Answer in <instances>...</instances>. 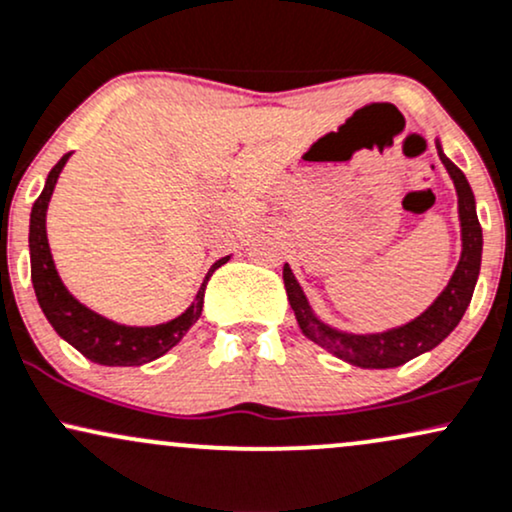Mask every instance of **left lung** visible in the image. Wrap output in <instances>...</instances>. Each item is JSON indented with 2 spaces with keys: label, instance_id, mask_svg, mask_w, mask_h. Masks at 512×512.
Returning a JSON list of instances; mask_svg holds the SVG:
<instances>
[{
  "label": "left lung",
  "instance_id": "left-lung-1",
  "mask_svg": "<svg viewBox=\"0 0 512 512\" xmlns=\"http://www.w3.org/2000/svg\"><path fill=\"white\" fill-rule=\"evenodd\" d=\"M438 158L450 174L458 196V220H460V261L450 275L448 285L443 292L431 302L419 316L402 326L378 330V333H350L340 330L323 321L314 314L309 299L294 278L290 263L282 268V280H285L287 299L294 311L302 333L323 350H328L333 357L342 362L359 366V369H395V366L407 364L419 354L431 352L436 345L453 333L455 326L465 316L467 306L472 302L474 285H477L479 268H482V249L484 237L477 218V201H474L472 186L467 177L455 165L453 160L443 153L441 138H436Z\"/></svg>",
  "mask_w": 512,
  "mask_h": 512
}]
</instances>
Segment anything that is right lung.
<instances>
[{
	"instance_id": "obj_1",
	"label": "right lung",
	"mask_w": 512,
	"mask_h": 512,
	"mask_svg": "<svg viewBox=\"0 0 512 512\" xmlns=\"http://www.w3.org/2000/svg\"><path fill=\"white\" fill-rule=\"evenodd\" d=\"M71 153L62 155V160L52 167L45 179V189L33 203L30 210V232H28V246H30V280H33L35 297L52 328L62 340L76 347L83 357L90 362L102 366H141L153 362V359L162 357L177 345L179 340L189 333V328L201 318L203 311V294H206V285L210 275L220 266L230 261V256H222L215 261L203 278L201 287H198L194 302L184 314H179L172 321L158 323V326H126V323H117L112 318L98 314V311L88 309L78 299L66 290V285L59 278L57 266L50 251V242H47V206L57 184L59 174H62L66 160Z\"/></svg>"
}]
</instances>
